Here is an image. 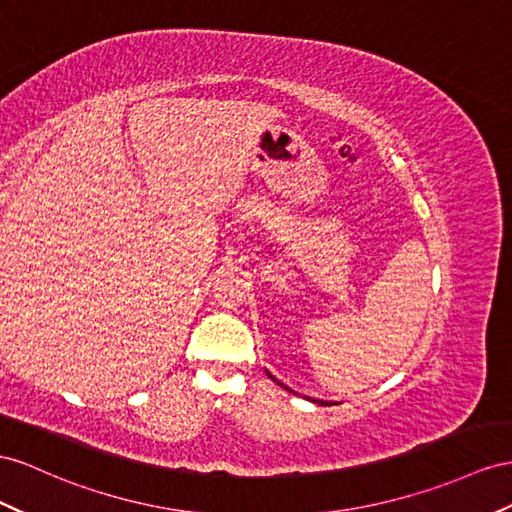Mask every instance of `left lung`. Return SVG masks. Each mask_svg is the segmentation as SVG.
Returning <instances> with one entry per match:
<instances>
[{
    "label": "left lung",
    "instance_id": "left-lung-1",
    "mask_svg": "<svg viewBox=\"0 0 512 512\" xmlns=\"http://www.w3.org/2000/svg\"><path fill=\"white\" fill-rule=\"evenodd\" d=\"M268 376H272V374H268ZM287 389V387H285ZM320 404H324V402H320Z\"/></svg>",
    "mask_w": 512,
    "mask_h": 512
}]
</instances>
